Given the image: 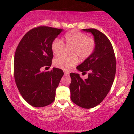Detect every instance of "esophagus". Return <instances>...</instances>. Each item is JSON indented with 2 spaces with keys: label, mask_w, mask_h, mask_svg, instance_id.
I'll list each match as a JSON object with an SVG mask.
<instances>
[{
  "label": "esophagus",
  "mask_w": 134,
  "mask_h": 134,
  "mask_svg": "<svg viewBox=\"0 0 134 134\" xmlns=\"http://www.w3.org/2000/svg\"><path fill=\"white\" fill-rule=\"evenodd\" d=\"M64 74H65V75H68V74H69V72H67V71H64Z\"/></svg>",
  "instance_id": "esophagus-1"
}]
</instances>
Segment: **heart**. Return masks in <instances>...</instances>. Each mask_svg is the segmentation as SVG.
I'll return each mask as SVG.
<instances>
[{
	"label": "heart",
	"mask_w": 134,
	"mask_h": 134,
	"mask_svg": "<svg viewBox=\"0 0 134 134\" xmlns=\"http://www.w3.org/2000/svg\"><path fill=\"white\" fill-rule=\"evenodd\" d=\"M65 44L67 47H72L70 52L72 56L61 55L56 58L54 65L58 68L69 70L77 64L79 56L81 59H86L93 54L96 43L92 38H87L86 34L77 30H71L64 35ZM65 44L60 38H57L52 43V50L56 55L62 54Z\"/></svg>",
	"instance_id": "heart-1"
}]
</instances>
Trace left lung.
<instances>
[{
  "mask_svg": "<svg viewBox=\"0 0 134 134\" xmlns=\"http://www.w3.org/2000/svg\"><path fill=\"white\" fill-rule=\"evenodd\" d=\"M82 30L92 33L96 47L93 54L77 67L82 74L89 72L87 79L70 73L69 88L72 102L89 109L98 105L110 91L116 72V59L111 42L103 33L96 29Z\"/></svg>",
  "mask_w": 134,
  "mask_h": 134,
  "instance_id": "obj_1",
  "label": "left lung"
}]
</instances>
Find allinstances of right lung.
Segmentation results:
<instances>
[{"mask_svg": "<svg viewBox=\"0 0 134 134\" xmlns=\"http://www.w3.org/2000/svg\"><path fill=\"white\" fill-rule=\"evenodd\" d=\"M63 31L48 26H39L25 34L20 41L14 55V75L20 94L30 105L43 107L55 100V91L62 70L50 67L53 57L52 43Z\"/></svg>", "mask_w": 134, "mask_h": 134, "instance_id": "right-lung-1", "label": "right lung"}]
</instances>
